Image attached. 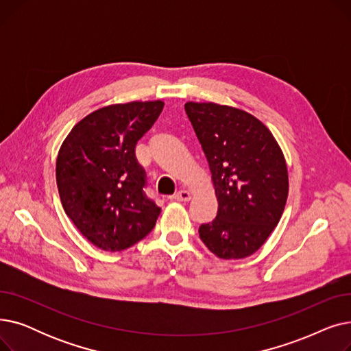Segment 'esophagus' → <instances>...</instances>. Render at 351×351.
Listing matches in <instances>:
<instances>
[{
  "mask_svg": "<svg viewBox=\"0 0 351 351\" xmlns=\"http://www.w3.org/2000/svg\"><path fill=\"white\" fill-rule=\"evenodd\" d=\"M175 200L178 202H189L192 199V195L188 192V191H179L175 196H173Z\"/></svg>",
  "mask_w": 351,
  "mask_h": 351,
  "instance_id": "34e87169",
  "label": "esophagus"
}]
</instances>
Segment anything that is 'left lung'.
<instances>
[{
  "instance_id": "1",
  "label": "left lung",
  "mask_w": 351,
  "mask_h": 351,
  "mask_svg": "<svg viewBox=\"0 0 351 351\" xmlns=\"http://www.w3.org/2000/svg\"><path fill=\"white\" fill-rule=\"evenodd\" d=\"M186 115L209 163L217 215L199 228L220 259L259 250L283 215L289 175L285 155L265 123L239 108L186 102Z\"/></svg>"
}]
</instances>
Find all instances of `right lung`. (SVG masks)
<instances>
[{
  "label": "right lung",
  "instance_id": "right-lung-1",
  "mask_svg": "<svg viewBox=\"0 0 351 351\" xmlns=\"http://www.w3.org/2000/svg\"><path fill=\"white\" fill-rule=\"evenodd\" d=\"M162 109V101L99 108L73 126L60 147L57 186L64 210L102 250L131 247L156 223L160 208L143 192L135 146Z\"/></svg>",
  "mask_w": 351,
  "mask_h": 351
}]
</instances>
